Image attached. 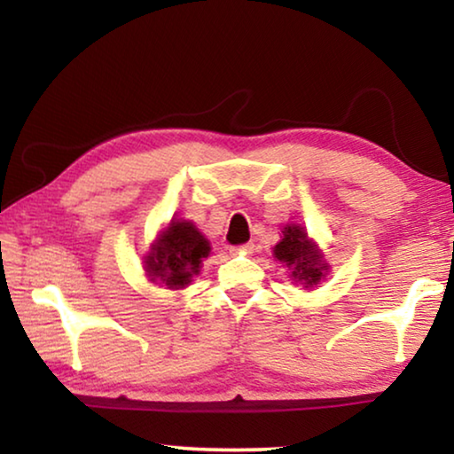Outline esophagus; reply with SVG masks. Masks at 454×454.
<instances>
[{
  "label": "esophagus",
  "instance_id": "1",
  "mask_svg": "<svg viewBox=\"0 0 454 454\" xmlns=\"http://www.w3.org/2000/svg\"><path fill=\"white\" fill-rule=\"evenodd\" d=\"M252 250H254V244H244L240 248H234L232 252H236V254H252Z\"/></svg>",
  "mask_w": 454,
  "mask_h": 454
}]
</instances>
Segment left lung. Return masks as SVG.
<instances>
[{
  "label": "left lung",
  "mask_w": 454,
  "mask_h": 454,
  "mask_svg": "<svg viewBox=\"0 0 454 454\" xmlns=\"http://www.w3.org/2000/svg\"><path fill=\"white\" fill-rule=\"evenodd\" d=\"M272 256L288 270V278L310 290L326 278L330 264L301 224L282 226L280 242L272 248Z\"/></svg>",
  "instance_id": "left-lung-1"
}]
</instances>
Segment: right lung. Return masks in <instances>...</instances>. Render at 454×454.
Returning a JSON list of instances; mask_svg holds the SVG:
<instances>
[{
	"label": "right lung",
	"instance_id": "right-lung-1",
	"mask_svg": "<svg viewBox=\"0 0 454 454\" xmlns=\"http://www.w3.org/2000/svg\"><path fill=\"white\" fill-rule=\"evenodd\" d=\"M210 240L192 220L172 218L144 254L145 278L170 290H182L200 274L210 256Z\"/></svg>",
	"mask_w": 454,
	"mask_h": 454
}]
</instances>
